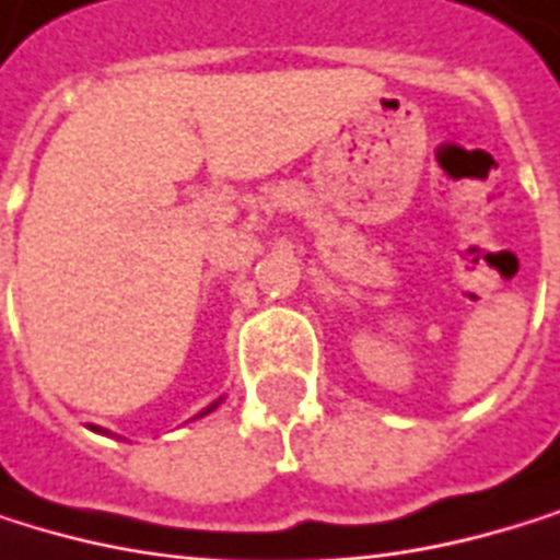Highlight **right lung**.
Masks as SVG:
<instances>
[{
	"label": "right lung",
	"instance_id": "obj_1",
	"mask_svg": "<svg viewBox=\"0 0 560 560\" xmlns=\"http://www.w3.org/2000/svg\"><path fill=\"white\" fill-rule=\"evenodd\" d=\"M219 405H222V398H219V401H212V405H209V408H206V411H198V415H195V418H202V415H209V411H215V408H219ZM89 428H92V431H102V434H108V431H105V428H98V424H89Z\"/></svg>",
	"mask_w": 560,
	"mask_h": 560
}]
</instances>
